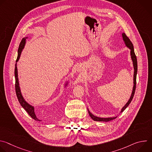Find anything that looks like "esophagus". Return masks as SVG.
Returning <instances> with one entry per match:
<instances>
[{"label": "esophagus", "mask_w": 152, "mask_h": 152, "mask_svg": "<svg viewBox=\"0 0 152 152\" xmlns=\"http://www.w3.org/2000/svg\"><path fill=\"white\" fill-rule=\"evenodd\" d=\"M82 69H83L82 66H79V67H78V70H79V71H80V70H81Z\"/></svg>", "instance_id": "obj_1"}]
</instances>
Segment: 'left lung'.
I'll list each match as a JSON object with an SVG mask.
<instances>
[{
  "mask_svg": "<svg viewBox=\"0 0 152 152\" xmlns=\"http://www.w3.org/2000/svg\"><path fill=\"white\" fill-rule=\"evenodd\" d=\"M123 35V38L124 39V41L125 42V44L126 45V46H127L130 49H131V58L132 59L133 61V64H134V88H133V91L131 94V97H130V99L129 100V101L127 102V103L126 104V105L122 108L121 110V112H123L126 108L129 106V104L131 103V101L132 100V99L134 96L135 94V89H136V85H137V70H138V66H137V56L135 55V52H134V46L132 42H131V41L130 40V39L126 36V35L123 33L122 34ZM88 113L90 116L91 117V118L94 120V121H109L113 120H114L116 118V117H113V118H100V117H97L94 116V115H93L88 110Z\"/></svg>",
  "mask_w": 152,
  "mask_h": 152,
  "instance_id": "left-lung-1",
  "label": "left lung"
}]
</instances>
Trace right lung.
Returning a JSON list of instances; mask_svg holds the SVG:
<instances>
[{
	"instance_id": "obj_1",
	"label": "right lung",
	"mask_w": 152,
	"mask_h": 152,
	"mask_svg": "<svg viewBox=\"0 0 152 152\" xmlns=\"http://www.w3.org/2000/svg\"><path fill=\"white\" fill-rule=\"evenodd\" d=\"M25 41H26V38H24L22 39H21L20 45L18 47V56L16 60V62L18 61L19 58L20 56V54L21 52V50L23 49L25 45ZM14 75H15V93L18 99V100L20 104L21 105L25 111L28 113V114L35 120L36 121H40L36 116L35 112H34V107L29 105L28 103H27L25 100L23 99L22 96H21L20 90L19 88V84H18V76H17V63H15V70H14Z\"/></svg>"
}]
</instances>
